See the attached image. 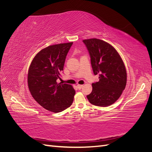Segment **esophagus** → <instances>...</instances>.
Returning <instances> with one entry per match:
<instances>
[{"instance_id": "obj_1", "label": "esophagus", "mask_w": 152, "mask_h": 152, "mask_svg": "<svg viewBox=\"0 0 152 152\" xmlns=\"http://www.w3.org/2000/svg\"><path fill=\"white\" fill-rule=\"evenodd\" d=\"M77 88L79 89H82V87H83V85H80V84H78L77 86Z\"/></svg>"}]
</instances>
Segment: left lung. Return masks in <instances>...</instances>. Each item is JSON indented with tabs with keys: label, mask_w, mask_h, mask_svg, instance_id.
Returning <instances> with one entry per match:
<instances>
[{
	"label": "left lung",
	"mask_w": 152,
	"mask_h": 152,
	"mask_svg": "<svg viewBox=\"0 0 152 152\" xmlns=\"http://www.w3.org/2000/svg\"><path fill=\"white\" fill-rule=\"evenodd\" d=\"M88 50L92 68L99 80L92 84L93 91L87 96L89 102L99 107H108L120 98L127 83L126 66L112 45L98 39L83 40Z\"/></svg>",
	"instance_id": "1"
}]
</instances>
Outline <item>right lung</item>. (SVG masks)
<instances>
[{
	"label": "right lung",
	"instance_id": "add662e5",
	"mask_svg": "<svg viewBox=\"0 0 152 152\" xmlns=\"http://www.w3.org/2000/svg\"><path fill=\"white\" fill-rule=\"evenodd\" d=\"M72 44H55L42 49L35 55L28 69V86L32 97L43 108L54 113L70 107L75 94L72 86L56 82Z\"/></svg>",
	"mask_w": 152,
	"mask_h": 152
}]
</instances>
